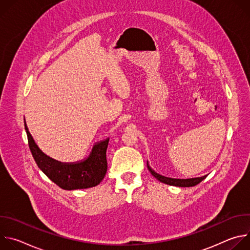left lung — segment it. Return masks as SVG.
<instances>
[{
    "mask_svg": "<svg viewBox=\"0 0 250 250\" xmlns=\"http://www.w3.org/2000/svg\"><path fill=\"white\" fill-rule=\"evenodd\" d=\"M147 168L149 170V172L151 173L152 176H154L157 180H159L160 182L167 184V185H171V186H178V187H193L198 185L200 182H202L206 176L203 177H198V178H191V179H174V178H168V177H164L162 175L157 174L156 172H154L147 164Z\"/></svg>",
    "mask_w": 250,
    "mask_h": 250,
    "instance_id": "8db88e82",
    "label": "left lung"
}]
</instances>
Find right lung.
Wrapping results in <instances>:
<instances>
[{
    "label": "right lung",
    "instance_id": "1",
    "mask_svg": "<svg viewBox=\"0 0 250 250\" xmlns=\"http://www.w3.org/2000/svg\"><path fill=\"white\" fill-rule=\"evenodd\" d=\"M27 134V141L32 157L39 168L64 190H76L95 187L104 179L108 170L106 162V148L109 138L96 145L91 155L84 161L78 163H61L43 154L38 146L34 144L26 125L24 126Z\"/></svg>",
    "mask_w": 250,
    "mask_h": 250
}]
</instances>
